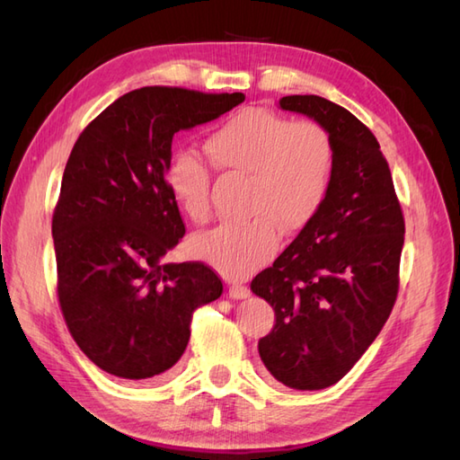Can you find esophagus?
<instances>
[{"label":"esophagus","instance_id":"obj_1","mask_svg":"<svg viewBox=\"0 0 460 460\" xmlns=\"http://www.w3.org/2000/svg\"><path fill=\"white\" fill-rule=\"evenodd\" d=\"M249 294H252V291H249L245 286H240V284H232L228 288V297L230 299H247Z\"/></svg>","mask_w":460,"mask_h":460}]
</instances>
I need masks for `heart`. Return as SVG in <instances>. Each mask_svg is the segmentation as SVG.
<instances>
[{
  "instance_id": "1",
  "label": "heart",
  "mask_w": 460,
  "mask_h": 460,
  "mask_svg": "<svg viewBox=\"0 0 460 460\" xmlns=\"http://www.w3.org/2000/svg\"><path fill=\"white\" fill-rule=\"evenodd\" d=\"M205 153L217 171L247 176V213L242 225H222L196 235L191 255L228 278H245L272 261L280 232L309 226L324 207L336 153L328 132L311 120H291L269 109H245L207 136ZM164 186L190 220L208 218L211 180L188 151L166 163Z\"/></svg>"
}]
</instances>
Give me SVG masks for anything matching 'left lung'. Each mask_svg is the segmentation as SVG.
<instances>
[{
  "instance_id": "obj_1",
  "label": "left lung",
  "mask_w": 460,
  "mask_h": 460,
  "mask_svg": "<svg viewBox=\"0 0 460 460\" xmlns=\"http://www.w3.org/2000/svg\"><path fill=\"white\" fill-rule=\"evenodd\" d=\"M323 127L336 166L324 207L252 291L276 314L259 355L278 382L324 389L353 368L384 328L399 288L405 220L374 134L349 111L318 95H286Z\"/></svg>"
}]
</instances>
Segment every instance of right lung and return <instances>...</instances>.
Instances as JSON below:
<instances>
[{"mask_svg":"<svg viewBox=\"0 0 460 460\" xmlns=\"http://www.w3.org/2000/svg\"><path fill=\"white\" fill-rule=\"evenodd\" d=\"M245 95L146 86L97 115L66 161L53 213L58 296L84 355L122 380H155L186 351L193 313L220 297L203 262H164L186 232L164 186L172 137Z\"/></svg>","mask_w":460,"mask_h":460,"instance_id":"obj_1","label":"right lung"}]
</instances>
